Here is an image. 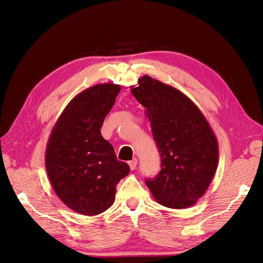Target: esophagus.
I'll list each match as a JSON object with an SVG mask.
<instances>
[{
  "label": "esophagus",
  "mask_w": 263,
  "mask_h": 263,
  "mask_svg": "<svg viewBox=\"0 0 263 263\" xmlns=\"http://www.w3.org/2000/svg\"><path fill=\"white\" fill-rule=\"evenodd\" d=\"M137 159L136 158H134L133 160H130L129 162H128V164H129V168H130V170H135L136 169V166H137Z\"/></svg>",
  "instance_id": "esophagus-1"
}]
</instances>
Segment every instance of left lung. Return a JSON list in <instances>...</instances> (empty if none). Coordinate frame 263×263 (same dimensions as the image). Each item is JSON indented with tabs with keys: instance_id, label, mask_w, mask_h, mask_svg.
<instances>
[{
	"instance_id": "left-lung-1",
	"label": "left lung",
	"mask_w": 263,
	"mask_h": 263,
	"mask_svg": "<svg viewBox=\"0 0 263 263\" xmlns=\"http://www.w3.org/2000/svg\"><path fill=\"white\" fill-rule=\"evenodd\" d=\"M130 91L146 108L161 156V170L146 184L169 209H186L208 191L218 165V142L193 101L176 87L149 76Z\"/></svg>"
}]
</instances>
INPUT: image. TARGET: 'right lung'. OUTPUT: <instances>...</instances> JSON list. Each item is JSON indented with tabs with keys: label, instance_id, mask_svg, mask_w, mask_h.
I'll return each mask as SVG.
<instances>
[{
	"label": "right lung",
	"instance_id": "add662e5",
	"mask_svg": "<svg viewBox=\"0 0 263 263\" xmlns=\"http://www.w3.org/2000/svg\"><path fill=\"white\" fill-rule=\"evenodd\" d=\"M121 86L114 83L87 87L69 102L47 142L45 164L54 193L69 209L85 216L108 210L116 185L129 173L118 161L101 127Z\"/></svg>",
	"mask_w": 263,
	"mask_h": 263
}]
</instances>
